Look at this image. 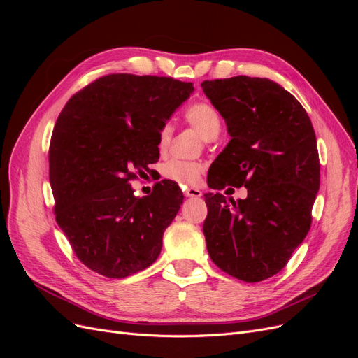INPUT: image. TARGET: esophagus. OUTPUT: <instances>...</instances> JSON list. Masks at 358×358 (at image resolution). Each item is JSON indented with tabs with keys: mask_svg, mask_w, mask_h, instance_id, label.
<instances>
[{
	"mask_svg": "<svg viewBox=\"0 0 358 358\" xmlns=\"http://www.w3.org/2000/svg\"><path fill=\"white\" fill-rule=\"evenodd\" d=\"M183 194H185V197H201L203 192L197 188H187L185 191H183Z\"/></svg>",
	"mask_w": 358,
	"mask_h": 358,
	"instance_id": "1",
	"label": "esophagus"
}]
</instances>
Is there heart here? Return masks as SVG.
I'll list each match as a JSON object with an SVG mask.
<instances>
[{"label": "heart", "mask_w": 358, "mask_h": 358, "mask_svg": "<svg viewBox=\"0 0 358 358\" xmlns=\"http://www.w3.org/2000/svg\"><path fill=\"white\" fill-rule=\"evenodd\" d=\"M187 122L197 129L204 140H213L221 131V116L210 103L199 101L191 104L185 112ZM173 137V125L166 122L159 128L158 148L166 150ZM204 171L203 164L194 161L171 159L162 169V176L180 187L197 185Z\"/></svg>", "instance_id": "heart-1"}]
</instances>
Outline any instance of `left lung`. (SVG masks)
<instances>
[{"label": "left lung", "mask_w": 358, "mask_h": 358, "mask_svg": "<svg viewBox=\"0 0 358 358\" xmlns=\"http://www.w3.org/2000/svg\"><path fill=\"white\" fill-rule=\"evenodd\" d=\"M231 140L209 187H245V200L204 194L203 233L212 262L245 282L282 270L305 239L320 189L317 137L303 106L276 82L248 76L204 80ZM231 189V188H229Z\"/></svg>", "instance_id": "1"}]
</instances>
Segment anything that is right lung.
I'll list each match as a JSON object with an SVG mask.
<instances>
[{"label":"right lung","instance_id":"add662e5","mask_svg":"<svg viewBox=\"0 0 358 358\" xmlns=\"http://www.w3.org/2000/svg\"><path fill=\"white\" fill-rule=\"evenodd\" d=\"M194 91L171 78L107 74L74 94L49 148L55 218L80 262L106 278L142 272L183 203L161 180L138 199L129 185L159 158L158 133Z\"/></svg>","mask_w":358,"mask_h":358}]
</instances>
